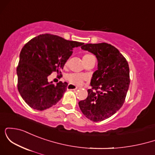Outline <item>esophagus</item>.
I'll return each mask as SVG.
<instances>
[{"label":"esophagus","mask_w":155,"mask_h":155,"mask_svg":"<svg viewBox=\"0 0 155 155\" xmlns=\"http://www.w3.org/2000/svg\"><path fill=\"white\" fill-rule=\"evenodd\" d=\"M76 89H78L77 87L74 84H68L67 86V90H76Z\"/></svg>","instance_id":"obj_1"}]
</instances>
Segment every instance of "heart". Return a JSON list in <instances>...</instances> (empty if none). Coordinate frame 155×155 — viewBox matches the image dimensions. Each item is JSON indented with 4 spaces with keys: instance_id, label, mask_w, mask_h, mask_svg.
<instances>
[{
    "instance_id": "obj_1",
    "label": "heart",
    "mask_w": 155,
    "mask_h": 155,
    "mask_svg": "<svg viewBox=\"0 0 155 155\" xmlns=\"http://www.w3.org/2000/svg\"><path fill=\"white\" fill-rule=\"evenodd\" d=\"M94 58L93 55L90 54H84L82 60L84 62L87 61V60L90 59V58ZM67 62H66V65H67ZM65 79L68 81H69L71 84L74 85H80L83 83L84 81H85L86 79V77L85 76L82 75V74H76V73H71V74H67L65 76Z\"/></svg>"
}]
</instances>
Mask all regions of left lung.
Instances as JSON below:
<instances>
[{
  "mask_svg": "<svg viewBox=\"0 0 155 155\" xmlns=\"http://www.w3.org/2000/svg\"><path fill=\"white\" fill-rule=\"evenodd\" d=\"M81 48L95 55L97 70L93 73L92 88L79 102L83 114L93 122L109 118L123 105L130 85L128 63L120 51L107 43L82 44Z\"/></svg>",
  "mask_w": 155,
  "mask_h": 155,
  "instance_id": "1",
  "label": "left lung"
}]
</instances>
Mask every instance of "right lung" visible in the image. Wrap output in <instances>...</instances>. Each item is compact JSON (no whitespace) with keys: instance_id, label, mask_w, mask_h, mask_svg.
Returning <instances> with one entry per match:
<instances>
[{"instance_id":"1","label":"right lung","mask_w":155,"mask_h":155,"mask_svg":"<svg viewBox=\"0 0 155 155\" xmlns=\"http://www.w3.org/2000/svg\"><path fill=\"white\" fill-rule=\"evenodd\" d=\"M82 44L58 35L41 34L23 47L17 68V87L30 107L43 111L62 98L68 84L60 81L54 85L48 81V76L52 72L61 73L73 49Z\"/></svg>"}]
</instances>
